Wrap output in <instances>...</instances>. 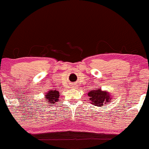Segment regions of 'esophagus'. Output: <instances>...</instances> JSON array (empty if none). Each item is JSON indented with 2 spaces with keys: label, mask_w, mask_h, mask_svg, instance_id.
Instances as JSON below:
<instances>
[{
  "label": "esophagus",
  "mask_w": 149,
  "mask_h": 149,
  "mask_svg": "<svg viewBox=\"0 0 149 149\" xmlns=\"http://www.w3.org/2000/svg\"><path fill=\"white\" fill-rule=\"evenodd\" d=\"M74 87H75V86H74Z\"/></svg>",
  "instance_id": "34e87169"
}]
</instances>
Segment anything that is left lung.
<instances>
[{"mask_svg":"<svg viewBox=\"0 0 149 149\" xmlns=\"http://www.w3.org/2000/svg\"><path fill=\"white\" fill-rule=\"evenodd\" d=\"M88 96L90 100L92 101V103L99 107L104 105L106 104V102H109V101L111 100L109 93L105 91H102L101 89L90 91V93H88Z\"/></svg>","mask_w":149,"mask_h":149,"instance_id":"left-lung-1","label":"left lung"}]
</instances>
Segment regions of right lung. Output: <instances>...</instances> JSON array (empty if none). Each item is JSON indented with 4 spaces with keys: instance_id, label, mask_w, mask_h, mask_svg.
<instances>
[{
    "instance_id": "obj_1",
    "label": "right lung",
    "mask_w": 149,
    "mask_h": 149,
    "mask_svg": "<svg viewBox=\"0 0 149 149\" xmlns=\"http://www.w3.org/2000/svg\"><path fill=\"white\" fill-rule=\"evenodd\" d=\"M45 99L47 101V103H56V102L59 101V93L57 90H50L45 95Z\"/></svg>"
}]
</instances>
